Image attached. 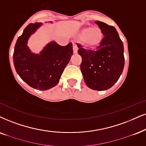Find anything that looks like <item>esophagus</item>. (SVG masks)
<instances>
[{
    "mask_svg": "<svg viewBox=\"0 0 146 146\" xmlns=\"http://www.w3.org/2000/svg\"><path fill=\"white\" fill-rule=\"evenodd\" d=\"M73 53H74V54H76V53H77V50H78V48H77V45L73 44Z\"/></svg>",
    "mask_w": 146,
    "mask_h": 146,
    "instance_id": "1",
    "label": "esophagus"
}]
</instances>
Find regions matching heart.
<instances>
[{
  "instance_id": "heart-1",
  "label": "heart",
  "mask_w": 146,
  "mask_h": 146,
  "mask_svg": "<svg viewBox=\"0 0 146 146\" xmlns=\"http://www.w3.org/2000/svg\"><path fill=\"white\" fill-rule=\"evenodd\" d=\"M77 38L81 40L85 48L93 49L98 47L102 43L104 34L99 27H86L77 33Z\"/></svg>"
}]
</instances>
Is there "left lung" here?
Wrapping results in <instances>:
<instances>
[{
  "mask_svg": "<svg viewBox=\"0 0 146 146\" xmlns=\"http://www.w3.org/2000/svg\"><path fill=\"white\" fill-rule=\"evenodd\" d=\"M95 23L104 34L102 43L96 51L87 50L77 44V52L82 58L80 68L87 86L103 91L113 86L122 73L125 65L124 47L113 26L98 21Z\"/></svg>",
  "mask_w": 146,
  "mask_h": 146,
  "instance_id": "1",
  "label": "left lung"
}]
</instances>
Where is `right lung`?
<instances>
[{
	"label": "right lung",
	"instance_id": "add662e5",
	"mask_svg": "<svg viewBox=\"0 0 146 146\" xmlns=\"http://www.w3.org/2000/svg\"><path fill=\"white\" fill-rule=\"evenodd\" d=\"M42 25V23H30L25 27L15 46L13 63L17 74L27 84L35 89L47 90L59 82L73 55V45L70 42L62 46L52 41L39 54L32 52L27 46V42Z\"/></svg>",
	"mask_w": 146,
	"mask_h": 146
}]
</instances>
